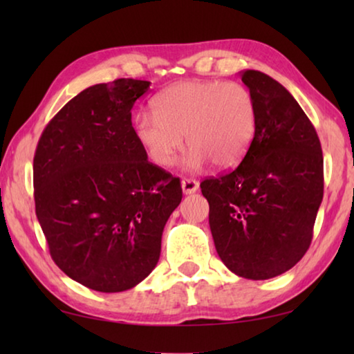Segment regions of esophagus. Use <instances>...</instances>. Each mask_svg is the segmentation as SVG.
<instances>
[{
  "label": "esophagus",
  "instance_id": "1",
  "mask_svg": "<svg viewBox=\"0 0 354 354\" xmlns=\"http://www.w3.org/2000/svg\"><path fill=\"white\" fill-rule=\"evenodd\" d=\"M181 187H183V192L185 195H190V194H195V192L198 190V183H196L195 179L184 178L181 181Z\"/></svg>",
  "mask_w": 354,
  "mask_h": 354
}]
</instances>
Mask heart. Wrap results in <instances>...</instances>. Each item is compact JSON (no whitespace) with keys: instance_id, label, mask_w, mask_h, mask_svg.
<instances>
[{"instance_id":"heart-1","label":"heart","mask_w":354,"mask_h":354,"mask_svg":"<svg viewBox=\"0 0 354 354\" xmlns=\"http://www.w3.org/2000/svg\"><path fill=\"white\" fill-rule=\"evenodd\" d=\"M136 137L156 165L169 169L190 148L187 167L200 170L236 167L245 158L257 129L253 95L239 82L183 81L154 98V112L137 113Z\"/></svg>"}]
</instances>
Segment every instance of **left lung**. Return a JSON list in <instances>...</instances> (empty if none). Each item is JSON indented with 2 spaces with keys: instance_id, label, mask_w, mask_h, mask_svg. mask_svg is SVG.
Wrapping results in <instances>:
<instances>
[{
  "instance_id": "obj_1",
  "label": "left lung",
  "mask_w": 354,
  "mask_h": 354,
  "mask_svg": "<svg viewBox=\"0 0 354 354\" xmlns=\"http://www.w3.org/2000/svg\"><path fill=\"white\" fill-rule=\"evenodd\" d=\"M241 77L256 101L257 129L234 170L201 183L215 250L237 277L268 279L306 253L323 200V154L306 113L262 71Z\"/></svg>"
}]
</instances>
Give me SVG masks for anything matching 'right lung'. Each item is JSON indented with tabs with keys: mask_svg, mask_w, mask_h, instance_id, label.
I'll use <instances>...</instances> for the list:
<instances>
[{
	"mask_svg": "<svg viewBox=\"0 0 354 354\" xmlns=\"http://www.w3.org/2000/svg\"><path fill=\"white\" fill-rule=\"evenodd\" d=\"M148 81L122 77L70 100L34 156V200L53 261L98 292L133 289L153 272L183 189L136 137L131 109Z\"/></svg>",
	"mask_w": 354,
	"mask_h": 354,
	"instance_id": "right-lung-1",
	"label": "right lung"
}]
</instances>
